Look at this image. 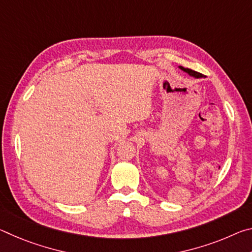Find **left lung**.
<instances>
[{
    "mask_svg": "<svg viewBox=\"0 0 252 252\" xmlns=\"http://www.w3.org/2000/svg\"><path fill=\"white\" fill-rule=\"evenodd\" d=\"M180 67V69L182 70V71H185V72H187L188 74L189 75H191V76H194V78H203V74H201V73H199V72H197V71H193V70H191V69H187V67H183V66H179Z\"/></svg>",
    "mask_w": 252,
    "mask_h": 252,
    "instance_id": "1",
    "label": "left lung"
}]
</instances>
